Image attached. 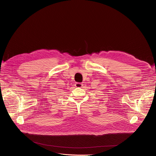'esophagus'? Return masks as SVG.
<instances>
[{"mask_svg":"<svg viewBox=\"0 0 156 156\" xmlns=\"http://www.w3.org/2000/svg\"><path fill=\"white\" fill-rule=\"evenodd\" d=\"M82 86H83V84L81 83H75V87L76 88H81V87H82Z\"/></svg>","mask_w":156,"mask_h":156,"instance_id":"1","label":"esophagus"}]
</instances>
